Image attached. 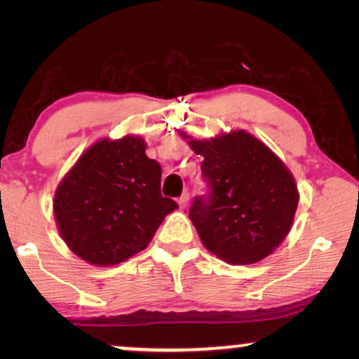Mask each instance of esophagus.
<instances>
[{
    "instance_id": "obj_1",
    "label": "esophagus",
    "mask_w": 359,
    "mask_h": 359,
    "mask_svg": "<svg viewBox=\"0 0 359 359\" xmlns=\"http://www.w3.org/2000/svg\"><path fill=\"white\" fill-rule=\"evenodd\" d=\"M188 203H189V193H188V191H186V193L181 194V198L178 199V204H180L181 209H184L186 205H188Z\"/></svg>"
}]
</instances>
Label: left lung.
<instances>
[{
	"label": "left lung",
	"mask_w": 359,
	"mask_h": 359,
	"mask_svg": "<svg viewBox=\"0 0 359 359\" xmlns=\"http://www.w3.org/2000/svg\"><path fill=\"white\" fill-rule=\"evenodd\" d=\"M180 134L204 158L209 193L189 209L204 247L230 264L258 263L271 255L291 230L299 203L287 166L245 130L209 140Z\"/></svg>",
	"instance_id": "obj_1"
}]
</instances>
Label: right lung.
I'll use <instances>...</instances> for the list:
<instances>
[{
    "label": "right lung",
    "instance_id": "right-lung-1",
    "mask_svg": "<svg viewBox=\"0 0 359 359\" xmlns=\"http://www.w3.org/2000/svg\"><path fill=\"white\" fill-rule=\"evenodd\" d=\"M139 135L93 144L53 196L58 232L76 257L111 266L142 252L178 204L160 193L161 166Z\"/></svg>",
    "mask_w": 359,
    "mask_h": 359
}]
</instances>
